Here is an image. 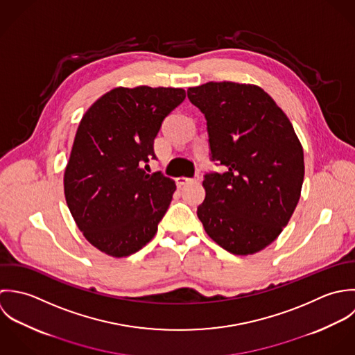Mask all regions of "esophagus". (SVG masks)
Here are the masks:
<instances>
[{
  "label": "esophagus",
  "mask_w": 355,
  "mask_h": 355,
  "mask_svg": "<svg viewBox=\"0 0 355 355\" xmlns=\"http://www.w3.org/2000/svg\"><path fill=\"white\" fill-rule=\"evenodd\" d=\"M199 175H196L195 178H188V177H178L175 181H177V185L178 187H182L185 184H189V182H199Z\"/></svg>",
  "instance_id": "34e87169"
}]
</instances>
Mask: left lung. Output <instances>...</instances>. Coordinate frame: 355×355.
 <instances>
[{"label":"left lung","instance_id":"obj_1","mask_svg":"<svg viewBox=\"0 0 355 355\" xmlns=\"http://www.w3.org/2000/svg\"><path fill=\"white\" fill-rule=\"evenodd\" d=\"M188 98L206 116L211 157L198 216L206 233L234 255L272 244L288 225L304 178L303 148L292 123L259 86L207 82Z\"/></svg>","mask_w":355,"mask_h":355}]
</instances>
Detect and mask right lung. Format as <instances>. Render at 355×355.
<instances>
[{
	"mask_svg": "<svg viewBox=\"0 0 355 355\" xmlns=\"http://www.w3.org/2000/svg\"><path fill=\"white\" fill-rule=\"evenodd\" d=\"M185 100L180 87H115L82 116L64 170V196L85 239L101 252L129 257L149 243L175 182L142 168L163 119ZM146 167V166H145Z\"/></svg>",
	"mask_w": 355,
	"mask_h": 355,
	"instance_id": "1",
	"label": "right lung"
}]
</instances>
